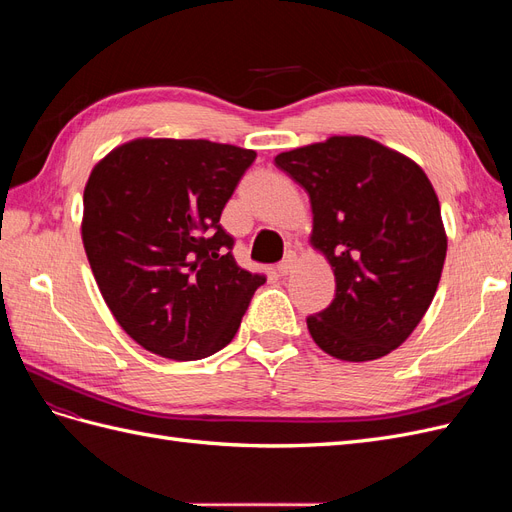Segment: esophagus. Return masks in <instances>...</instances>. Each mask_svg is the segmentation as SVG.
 Listing matches in <instances>:
<instances>
[{"mask_svg":"<svg viewBox=\"0 0 512 512\" xmlns=\"http://www.w3.org/2000/svg\"><path fill=\"white\" fill-rule=\"evenodd\" d=\"M294 262H297V254L288 252V254L284 256V260L280 262V265H277V273H280V275H288V273L294 269Z\"/></svg>","mask_w":512,"mask_h":512,"instance_id":"1","label":"esophagus"}]
</instances>
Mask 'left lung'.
Segmentation results:
<instances>
[{
    "label": "left lung",
    "mask_w": 512,
    "mask_h": 512,
    "mask_svg": "<svg viewBox=\"0 0 512 512\" xmlns=\"http://www.w3.org/2000/svg\"><path fill=\"white\" fill-rule=\"evenodd\" d=\"M275 166L307 192L312 243L335 273V299L307 316L314 342L352 363L389 354L425 316L446 258L423 168L365 136H331L280 153Z\"/></svg>",
    "instance_id": "1"
}]
</instances>
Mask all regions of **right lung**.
<instances>
[{"label": "right lung", "mask_w": 512, "mask_h": 512, "mask_svg": "<svg viewBox=\"0 0 512 512\" xmlns=\"http://www.w3.org/2000/svg\"><path fill=\"white\" fill-rule=\"evenodd\" d=\"M256 151L138 138L91 170L83 243L121 329L173 361L205 359L235 337L265 277L237 265L220 215Z\"/></svg>", "instance_id": "right-lung-1"}]
</instances>
